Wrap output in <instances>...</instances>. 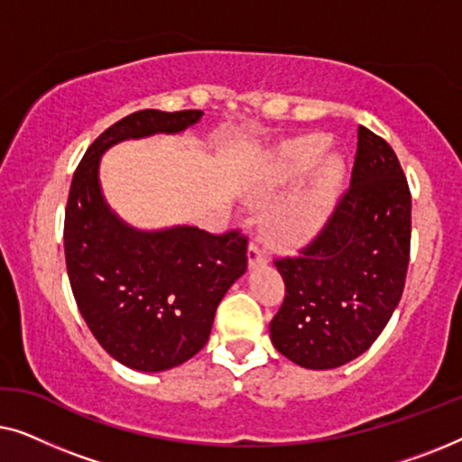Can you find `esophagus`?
Wrapping results in <instances>:
<instances>
[{"instance_id":"1","label":"esophagus","mask_w":462,"mask_h":462,"mask_svg":"<svg viewBox=\"0 0 462 462\" xmlns=\"http://www.w3.org/2000/svg\"><path fill=\"white\" fill-rule=\"evenodd\" d=\"M248 261L250 267H256V264H264L267 263V252L263 250V245L258 242H252L248 248Z\"/></svg>"}]
</instances>
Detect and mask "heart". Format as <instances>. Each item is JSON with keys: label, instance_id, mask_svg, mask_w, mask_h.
<instances>
[{"label": "heart", "instance_id": "1", "mask_svg": "<svg viewBox=\"0 0 462 462\" xmlns=\"http://www.w3.org/2000/svg\"><path fill=\"white\" fill-rule=\"evenodd\" d=\"M326 151V138H296L282 144L258 172L250 195L254 199H267L282 189L305 179L313 168H318L305 185L296 189L269 212L267 233L275 242H305L324 225L343 182V162L338 157H327L324 161Z\"/></svg>", "mask_w": 462, "mask_h": 462}]
</instances>
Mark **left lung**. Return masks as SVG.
Listing matches in <instances>:
<instances>
[{
    "label": "left lung",
    "instance_id": "obj_1",
    "mask_svg": "<svg viewBox=\"0 0 462 462\" xmlns=\"http://www.w3.org/2000/svg\"><path fill=\"white\" fill-rule=\"evenodd\" d=\"M412 198L395 151L364 125L351 185L296 256L275 258L286 283L271 340L290 362L332 370L362 356L402 299Z\"/></svg>",
    "mask_w": 462,
    "mask_h": 462
}]
</instances>
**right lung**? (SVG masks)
Returning a JSON list of instances; mask_svg holds the SVG:
<instances>
[{"mask_svg": "<svg viewBox=\"0 0 462 462\" xmlns=\"http://www.w3.org/2000/svg\"><path fill=\"white\" fill-rule=\"evenodd\" d=\"M201 116L198 109L132 113L90 144L71 180L65 261L75 302L100 346L132 370H170L208 343L218 302L248 267V237L125 225L105 204L98 162L113 144L174 134Z\"/></svg>", "mask_w": 462, "mask_h": 462, "instance_id": "obj_1", "label": "right lung"}]
</instances>
